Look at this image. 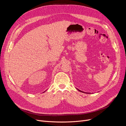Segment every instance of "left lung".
<instances>
[{
  "label": "left lung",
  "instance_id": "obj_1",
  "mask_svg": "<svg viewBox=\"0 0 126 126\" xmlns=\"http://www.w3.org/2000/svg\"><path fill=\"white\" fill-rule=\"evenodd\" d=\"M79 91H80V92H81V93H86V94H90V93H85V92H83V91H81L80 90H79V89H77Z\"/></svg>",
  "mask_w": 126,
  "mask_h": 126
}]
</instances>
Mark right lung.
Returning a JSON list of instances; mask_svg holds the SVG:
<instances>
[{
	"label": "right lung",
	"mask_w": 126,
	"mask_h": 126,
	"mask_svg": "<svg viewBox=\"0 0 126 126\" xmlns=\"http://www.w3.org/2000/svg\"><path fill=\"white\" fill-rule=\"evenodd\" d=\"M45 91H44V92H45Z\"/></svg>",
	"instance_id": "obj_1"
}]
</instances>
